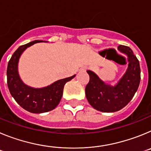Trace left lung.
Returning a JSON list of instances; mask_svg holds the SVG:
<instances>
[{
    "mask_svg": "<svg viewBox=\"0 0 151 151\" xmlns=\"http://www.w3.org/2000/svg\"><path fill=\"white\" fill-rule=\"evenodd\" d=\"M118 49L129 57V67L120 81L112 87L102 82L95 73L88 70L90 79L85 87L88 101L97 110L113 113L130 102L137 91L141 79L139 61L129 47L120 45Z\"/></svg>",
    "mask_w": 151,
    "mask_h": 151,
    "instance_id": "1",
    "label": "left lung"
}]
</instances>
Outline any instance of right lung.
<instances>
[{"instance_id": "right-lung-1", "label": "right lung", "mask_w": 151, "mask_h": 151, "mask_svg": "<svg viewBox=\"0 0 151 151\" xmlns=\"http://www.w3.org/2000/svg\"><path fill=\"white\" fill-rule=\"evenodd\" d=\"M43 41H34L20 46L12 55L6 69L7 86L10 94L19 106L33 113H41L54 110L59 104L65 84L75 77L58 80L43 88H32L21 81L17 71V64L21 54L27 47Z\"/></svg>"}]
</instances>
